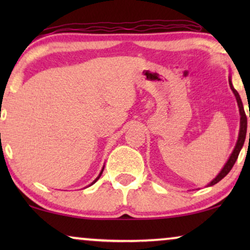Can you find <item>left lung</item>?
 <instances>
[{
  "mask_svg": "<svg viewBox=\"0 0 250 250\" xmlns=\"http://www.w3.org/2000/svg\"><path fill=\"white\" fill-rule=\"evenodd\" d=\"M229 84H230L231 90H232V92H233L235 99H237V104H238V107H239V114H240V128H239L238 140H237V143H235L233 151H232L230 157H229L228 162L225 163V165H224L223 168L221 169V172L217 174V176L215 177L213 181H210V182L207 184V187L214 186V184L220 182V181L223 179L224 176L228 175V173L230 172L232 167H233L234 163L237 162V158H238L239 153H240V150L242 149V146H244V143H245V140H246V134H247V116H246L244 104H242L240 95H239L238 92L235 91V88L233 87V85H232L231 76L229 77ZM249 117H250V111H249ZM249 141H250V133H249Z\"/></svg>",
  "mask_w": 250,
  "mask_h": 250,
  "instance_id": "left-lung-1",
  "label": "left lung"
}]
</instances>
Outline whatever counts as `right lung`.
I'll return each instance as SVG.
<instances>
[{
  "mask_svg": "<svg viewBox=\"0 0 250 250\" xmlns=\"http://www.w3.org/2000/svg\"><path fill=\"white\" fill-rule=\"evenodd\" d=\"M104 167H102V169H101V172H100V174H99V175H98V177H97V179H95L94 181H93V182H92L91 184H90V186H92V184H94L95 182H97V181L99 180V179H100V176H101V174H102V172H104ZM90 186H88V187H90Z\"/></svg>",
  "mask_w": 250,
  "mask_h": 250,
  "instance_id": "add662e5",
  "label": "right lung"
}]
</instances>
